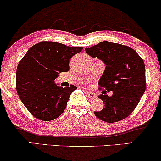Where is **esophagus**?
<instances>
[{"label":"esophagus","instance_id":"esophagus-1","mask_svg":"<svg viewBox=\"0 0 161 161\" xmlns=\"http://www.w3.org/2000/svg\"><path fill=\"white\" fill-rule=\"evenodd\" d=\"M86 95H87V97H89V98H96V97H97V96H96V95L95 93H94V92H88V91H86Z\"/></svg>","mask_w":161,"mask_h":161}]
</instances>
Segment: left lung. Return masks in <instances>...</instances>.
Listing matches in <instances>:
<instances>
[{
  "instance_id": "left-lung-1",
  "label": "left lung",
  "mask_w": 161,
  "mask_h": 161,
  "mask_svg": "<svg viewBox=\"0 0 161 161\" xmlns=\"http://www.w3.org/2000/svg\"><path fill=\"white\" fill-rule=\"evenodd\" d=\"M92 57H97L106 67L100 79L98 96L104 108L95 111L97 118L107 123H116L125 119L139 103L146 88L145 66L143 60L135 50L128 46L110 42H100L85 48ZM112 91L110 97L106 95Z\"/></svg>"
}]
</instances>
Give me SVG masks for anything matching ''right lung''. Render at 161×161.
I'll use <instances>...</instances> for the list:
<instances>
[{"instance_id": "obj_1", "label": "right lung", "mask_w": 161, "mask_h": 161, "mask_svg": "<svg viewBox=\"0 0 161 161\" xmlns=\"http://www.w3.org/2000/svg\"><path fill=\"white\" fill-rule=\"evenodd\" d=\"M82 47H69L54 42H42L28 50L18 64L16 92L24 106L40 120L59 117L65 110L69 96L77 88L58 86L55 79L69 69L72 57Z\"/></svg>"}]
</instances>
